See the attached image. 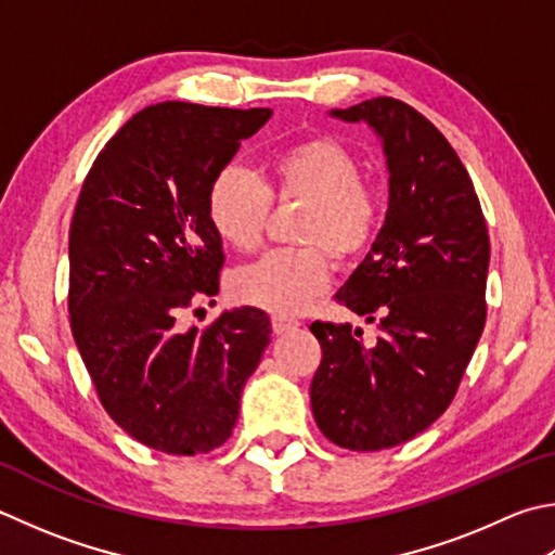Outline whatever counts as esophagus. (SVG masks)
Returning a JSON list of instances; mask_svg holds the SVG:
<instances>
[{
    "label": "esophagus",
    "mask_w": 555,
    "mask_h": 555,
    "mask_svg": "<svg viewBox=\"0 0 555 555\" xmlns=\"http://www.w3.org/2000/svg\"><path fill=\"white\" fill-rule=\"evenodd\" d=\"M296 327H298V320L296 318L271 315V330H274V335H286V332L296 330Z\"/></svg>",
    "instance_id": "1"
}]
</instances>
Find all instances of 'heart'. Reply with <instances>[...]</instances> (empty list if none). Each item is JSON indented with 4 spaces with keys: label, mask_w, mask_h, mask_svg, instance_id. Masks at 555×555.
I'll return each mask as SVG.
<instances>
[{
    "label": "heart",
    "mask_w": 555,
    "mask_h": 555,
    "mask_svg": "<svg viewBox=\"0 0 555 555\" xmlns=\"http://www.w3.org/2000/svg\"><path fill=\"white\" fill-rule=\"evenodd\" d=\"M274 201L304 206L291 228L304 245L271 249L235 269L230 294L269 312H298L327 288V255L349 264L374 245L383 198L361 177L354 150L332 135H310L271 155L267 181L235 165L220 169L208 186V218L230 247L247 251L264 237Z\"/></svg>",
    "instance_id": "heart-1"
}]
</instances>
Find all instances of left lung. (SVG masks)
Instances as JSON below:
<instances>
[{"label":"left lung","mask_w":555,"mask_h":555,"mask_svg":"<svg viewBox=\"0 0 555 555\" xmlns=\"http://www.w3.org/2000/svg\"><path fill=\"white\" fill-rule=\"evenodd\" d=\"M383 138L390 204L337 304L374 322H312L322 347L312 415L332 444L380 451L444 415L486 327L490 237L473 181L439 128L392 96L335 111Z\"/></svg>","instance_id":"1"}]
</instances>
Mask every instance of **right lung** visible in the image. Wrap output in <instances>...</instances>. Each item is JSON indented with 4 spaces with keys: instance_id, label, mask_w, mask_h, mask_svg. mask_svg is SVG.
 I'll return each mask as SVG.
<instances>
[{
    "instance_id": "1",
    "label": "right lung",
    "mask_w": 555,
    "mask_h": 555,
    "mask_svg": "<svg viewBox=\"0 0 555 555\" xmlns=\"http://www.w3.org/2000/svg\"><path fill=\"white\" fill-rule=\"evenodd\" d=\"M269 108L165 102L135 114L96 155L69 225V327L108 417L155 451L225 444L240 392L269 345L264 310L204 327L184 312L214 298L223 243L208 186Z\"/></svg>"
}]
</instances>
